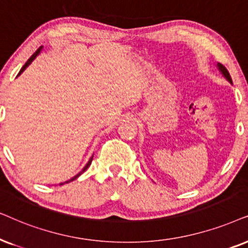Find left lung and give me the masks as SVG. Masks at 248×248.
<instances>
[{
	"mask_svg": "<svg viewBox=\"0 0 248 248\" xmlns=\"http://www.w3.org/2000/svg\"><path fill=\"white\" fill-rule=\"evenodd\" d=\"M217 68H219V70L221 71V74H222V75L224 76V78H226L228 81H229V82H232V77H230L229 72H228V70H227V69H226V67H224V65H222V64H221V63H217Z\"/></svg>",
	"mask_w": 248,
	"mask_h": 248,
	"instance_id": "left-lung-1",
	"label": "left lung"
}]
</instances>
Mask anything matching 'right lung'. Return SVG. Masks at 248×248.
<instances>
[{
    "mask_svg": "<svg viewBox=\"0 0 248 248\" xmlns=\"http://www.w3.org/2000/svg\"><path fill=\"white\" fill-rule=\"evenodd\" d=\"M41 51H42V47H39V48L37 49V51H36V52L34 53V54H32V55H31V57L28 59V61H27V62H26V63H25V65H24V67H22V68H21V70H20V71H19V74H18V76H19V75H21V74H22V72H24V71H25V69H26V68H27V67H28V65H29V64H31L32 61H34V60H35V58H36V57H37V55L39 54V53H41ZM92 161H93V156H92V157L90 158V161H88V162H87V164H86V166L84 167V169H82V170L80 171V172H79L78 174H76V176H75L74 178H71V179H70V180L65 181V183H63V184H68V183H70V181H72V180L77 179V178H78L79 176H80V174H81L82 172H84V171H86V170H87V168L91 166ZM63 184H60V185H63Z\"/></svg>",
    "mask_w": 248,
    "mask_h": 248,
    "instance_id": "right-lung-1",
    "label": "right lung"
}]
</instances>
